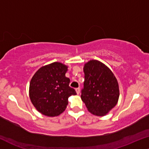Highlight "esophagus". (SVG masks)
Instances as JSON below:
<instances>
[{"label": "esophagus", "mask_w": 149, "mask_h": 149, "mask_svg": "<svg viewBox=\"0 0 149 149\" xmlns=\"http://www.w3.org/2000/svg\"><path fill=\"white\" fill-rule=\"evenodd\" d=\"M76 91L77 94H79V93H80V88H76Z\"/></svg>", "instance_id": "esophagus-1"}]
</instances>
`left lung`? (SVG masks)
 Wrapping results in <instances>:
<instances>
[{"mask_svg":"<svg viewBox=\"0 0 149 149\" xmlns=\"http://www.w3.org/2000/svg\"><path fill=\"white\" fill-rule=\"evenodd\" d=\"M84 72L82 100L92 114L104 116L118 102L120 95L118 81L112 71L97 61H90L86 63Z\"/></svg>","mask_w":149,"mask_h":149,"instance_id":"left-lung-1","label":"left lung"}]
</instances>
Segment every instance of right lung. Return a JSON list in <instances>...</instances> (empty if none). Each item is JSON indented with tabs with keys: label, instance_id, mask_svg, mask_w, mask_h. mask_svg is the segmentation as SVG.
Segmentation results:
<instances>
[{
	"label": "right lung",
	"instance_id": "add662e5",
	"mask_svg": "<svg viewBox=\"0 0 149 149\" xmlns=\"http://www.w3.org/2000/svg\"><path fill=\"white\" fill-rule=\"evenodd\" d=\"M67 67L53 63L41 67L31 78L29 97L39 112L45 116H59L68 104V97L76 95L69 86L70 80L65 76Z\"/></svg>",
	"mask_w": 149,
	"mask_h": 149
}]
</instances>
